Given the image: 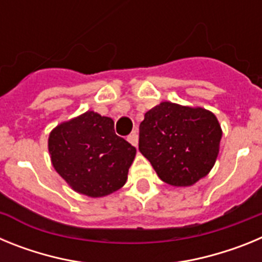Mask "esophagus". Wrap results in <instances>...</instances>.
Segmentation results:
<instances>
[{
	"mask_svg": "<svg viewBox=\"0 0 262 262\" xmlns=\"http://www.w3.org/2000/svg\"><path fill=\"white\" fill-rule=\"evenodd\" d=\"M127 140H128L129 143L133 145H138V134L136 133H133V134H129L128 136H127Z\"/></svg>",
	"mask_w": 262,
	"mask_h": 262,
	"instance_id": "obj_1",
	"label": "esophagus"
}]
</instances>
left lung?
Here are the masks:
<instances>
[{"label": "left lung", "mask_w": 262, "mask_h": 262, "mask_svg": "<svg viewBox=\"0 0 262 262\" xmlns=\"http://www.w3.org/2000/svg\"><path fill=\"white\" fill-rule=\"evenodd\" d=\"M221 139L222 128L212 113L161 102L140 123L139 151L164 182L190 186L211 170Z\"/></svg>", "instance_id": "1"}]
</instances>
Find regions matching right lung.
<instances>
[{"mask_svg": "<svg viewBox=\"0 0 262 262\" xmlns=\"http://www.w3.org/2000/svg\"><path fill=\"white\" fill-rule=\"evenodd\" d=\"M53 168L88 196L114 193L127 181L136 148L115 134L114 120L94 111L59 124L50 134Z\"/></svg>", "mask_w": 262, "mask_h": 262, "instance_id": "obj_1", "label": "right lung"}]
</instances>
